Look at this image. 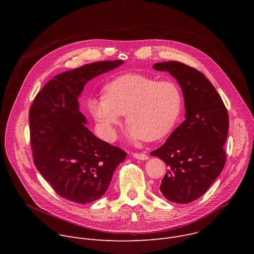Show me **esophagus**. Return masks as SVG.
<instances>
[{
	"label": "esophagus",
	"mask_w": 254,
	"mask_h": 254,
	"mask_svg": "<svg viewBox=\"0 0 254 254\" xmlns=\"http://www.w3.org/2000/svg\"><path fill=\"white\" fill-rule=\"evenodd\" d=\"M132 157L134 159H136V160H141V161H144V160H148L149 159V157L146 154H142V153H133Z\"/></svg>",
	"instance_id": "1"
}]
</instances>
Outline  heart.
<instances>
[{
    "label": "heart",
    "instance_id": "b5f03b06",
    "mask_svg": "<svg viewBox=\"0 0 254 254\" xmlns=\"http://www.w3.org/2000/svg\"><path fill=\"white\" fill-rule=\"evenodd\" d=\"M87 106L106 140L117 138V127L126 116L131 141H154L174 128L182 112L183 93L174 81L129 73L108 83L104 95L90 98Z\"/></svg>",
    "mask_w": 254,
    "mask_h": 254
}]
</instances>
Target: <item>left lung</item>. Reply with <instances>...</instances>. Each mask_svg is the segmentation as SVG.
Listing matches in <instances>:
<instances>
[{
    "label": "left lung",
    "instance_id": "8db88e82",
    "mask_svg": "<svg viewBox=\"0 0 254 254\" xmlns=\"http://www.w3.org/2000/svg\"><path fill=\"white\" fill-rule=\"evenodd\" d=\"M153 67L176 78L186 111V120L151 153L168 167L160 191L171 202L190 203L205 194L224 168L228 113L218 92L197 69L179 61L160 62Z\"/></svg>",
    "mask_w": 254,
    "mask_h": 254
}]
</instances>
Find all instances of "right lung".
Wrapping results in <instances>:
<instances>
[{
  "mask_svg": "<svg viewBox=\"0 0 254 254\" xmlns=\"http://www.w3.org/2000/svg\"><path fill=\"white\" fill-rule=\"evenodd\" d=\"M123 63L99 61L62 72L44 85L31 105L34 164L53 190L71 202L86 204L99 199L127 157L86 127L78 103L89 80Z\"/></svg>",
  "mask_w": 254,
  "mask_h": 254,
  "instance_id": "add662e5",
  "label": "right lung"
}]
</instances>
